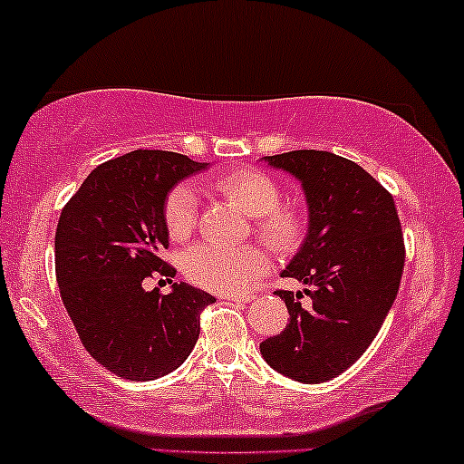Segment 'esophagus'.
I'll list each match as a JSON object with an SVG mask.
<instances>
[{"label":"esophagus","mask_w":464,"mask_h":464,"mask_svg":"<svg viewBox=\"0 0 464 464\" xmlns=\"http://www.w3.org/2000/svg\"><path fill=\"white\" fill-rule=\"evenodd\" d=\"M221 297H224V300H227V302H243V304H246V302H251L253 300V295H249V294H243V295H240V294H230V295H221Z\"/></svg>","instance_id":"esophagus-1"}]
</instances>
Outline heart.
<instances>
[{"instance_id": "obj_1", "label": "heart", "mask_w": 464, "mask_h": 464, "mask_svg": "<svg viewBox=\"0 0 464 464\" xmlns=\"http://www.w3.org/2000/svg\"><path fill=\"white\" fill-rule=\"evenodd\" d=\"M215 192L253 218V230L278 256L300 249L308 234V213L297 202H281V186L256 169H237L211 181ZM162 219L170 240L186 243L196 230L198 202L189 186H177L164 198ZM270 259L262 246L243 245L237 249L218 245H196L183 256V275L189 283L218 294L245 289L268 270Z\"/></svg>"}]
</instances>
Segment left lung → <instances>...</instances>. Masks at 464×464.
Returning a JSON list of instances; mask_svg holds the SVG:
<instances>
[{
  "instance_id": "obj_1",
  "label": "left lung",
  "mask_w": 464,
  "mask_h": 464,
  "mask_svg": "<svg viewBox=\"0 0 464 464\" xmlns=\"http://www.w3.org/2000/svg\"><path fill=\"white\" fill-rule=\"evenodd\" d=\"M264 160L306 194L308 234L283 276L306 285L313 306L302 308V291H276L289 323L259 351L283 376L319 384L346 372L382 327L403 275L401 221L389 189L357 162L316 150Z\"/></svg>"
}]
</instances>
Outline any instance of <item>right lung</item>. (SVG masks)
Returning a JSON list of instances; mask_svg holds the SVG:
<instances>
[{
    "instance_id": "obj_1",
    "label": "right lung",
    "mask_w": 464,
    "mask_h": 464,
    "mask_svg": "<svg viewBox=\"0 0 464 464\" xmlns=\"http://www.w3.org/2000/svg\"><path fill=\"white\" fill-rule=\"evenodd\" d=\"M188 156L137 150L99 164L63 207L54 237L56 283L92 359L132 382L177 370L198 340L200 313L215 297L186 283L145 291L154 272L175 276L162 207L188 175L207 169Z\"/></svg>"
}]
</instances>
